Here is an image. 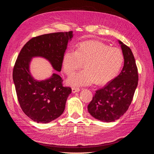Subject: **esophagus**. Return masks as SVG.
Wrapping results in <instances>:
<instances>
[{"label":"esophagus","instance_id":"esophagus-1","mask_svg":"<svg viewBox=\"0 0 154 154\" xmlns=\"http://www.w3.org/2000/svg\"><path fill=\"white\" fill-rule=\"evenodd\" d=\"M80 91V89L79 88H77V87H73L72 88V93H76V92H78Z\"/></svg>","mask_w":154,"mask_h":154}]
</instances>
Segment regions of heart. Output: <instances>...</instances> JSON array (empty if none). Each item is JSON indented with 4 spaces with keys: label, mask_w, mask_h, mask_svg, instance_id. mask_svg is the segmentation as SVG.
<instances>
[{
    "label": "heart",
    "mask_w": 154,
    "mask_h": 154,
    "mask_svg": "<svg viewBox=\"0 0 154 154\" xmlns=\"http://www.w3.org/2000/svg\"><path fill=\"white\" fill-rule=\"evenodd\" d=\"M124 63L122 51L98 41L83 42L76 51L68 49L62 58L64 72L71 76L83 64L85 69L70 77L67 83L72 87L103 85L118 76Z\"/></svg>",
    "instance_id": "heart-1"
}]
</instances>
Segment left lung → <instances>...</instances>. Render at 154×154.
I'll return each instance as SVG.
<instances>
[{"label":"left lung","mask_w":154,"mask_h":154,"mask_svg":"<svg viewBox=\"0 0 154 154\" xmlns=\"http://www.w3.org/2000/svg\"><path fill=\"white\" fill-rule=\"evenodd\" d=\"M124 55V66L119 75L96 91L88 105L89 114L101 122H112L127 112L138 83V72L131 49L118 40Z\"/></svg>","instance_id":"8db88e82"}]
</instances>
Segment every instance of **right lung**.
Returning <instances> with one entry per match:
<instances>
[{"mask_svg": "<svg viewBox=\"0 0 154 154\" xmlns=\"http://www.w3.org/2000/svg\"><path fill=\"white\" fill-rule=\"evenodd\" d=\"M72 36V31H69L34 37L18 56L13 80L22 110L34 122L48 123L60 117L72 91L62 85V78L57 73L44 80H36L30 71L31 60L35 57L45 58L55 71L60 72L63 56Z\"/></svg>", "mask_w": 154, "mask_h": 154, "instance_id": "1", "label": "right lung"}]
</instances>
